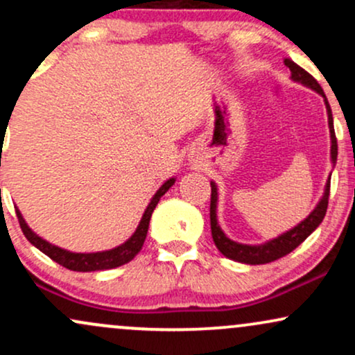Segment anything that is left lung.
Listing matches in <instances>:
<instances>
[{
  "label": "left lung",
  "instance_id": "1",
  "mask_svg": "<svg viewBox=\"0 0 355 355\" xmlns=\"http://www.w3.org/2000/svg\"><path fill=\"white\" fill-rule=\"evenodd\" d=\"M285 67H288L291 70V78L294 81H299L304 87L312 88L313 92H317L319 95L324 96L325 100V108H327V116H329V130H331V160L332 164H336L337 160V138L336 132H334V118H332V110L329 105L327 98L324 95V89L317 80L313 78L311 73H307L304 68H300L299 64L294 63L291 58L284 60ZM211 185V197H210V227H211V239H214L215 245L227 259L235 260V262L248 263V266H260V263H268L274 262V260L280 259V257L291 254L294 248H297L300 243L304 242L309 235L312 234L317 227L320 225L322 220L325 217V211H327L329 205V191H331V177H329L327 183H325L324 195H322L320 202L317 203V207L311 211L307 218L304 222H300L299 225L291 229L285 234L279 235L274 240H268V242L262 243V245H247V243H239L234 242L223 234V230L220 229L217 222V200H218V191L217 185L214 182H210Z\"/></svg>",
  "mask_w": 355,
  "mask_h": 355
}]
</instances>
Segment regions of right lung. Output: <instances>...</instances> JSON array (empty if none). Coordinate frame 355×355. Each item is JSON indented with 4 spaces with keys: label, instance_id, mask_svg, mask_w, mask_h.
Returning <instances> with one entry per match:
<instances>
[{
    "label": "right lung",
    "instance_id": "add662e5",
    "mask_svg": "<svg viewBox=\"0 0 355 355\" xmlns=\"http://www.w3.org/2000/svg\"><path fill=\"white\" fill-rule=\"evenodd\" d=\"M173 183H175V178H170V180H166L164 185L157 190V193L153 195V198L150 200L148 207L145 209L144 217H141L140 223H138L137 230L133 232L132 237L126 240V242L121 243V245L112 248V250L93 252V254H76V252L64 250V248L53 245V243L46 242V240H43L42 237H38V235H36L35 232L26 225V222H24L23 215L19 214L18 209H16V215H18V222H19V227H21L24 237L30 240V243H33L38 250H42L44 255H48L51 260H55L56 263L67 267L68 270H75V272L108 270V268H115V267L128 263L130 260H133V257L141 250L155 207H157V203L160 202V198L164 197L166 191H168V189L173 185Z\"/></svg>",
    "mask_w": 355,
    "mask_h": 355
}]
</instances>
